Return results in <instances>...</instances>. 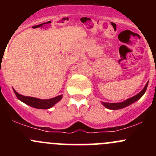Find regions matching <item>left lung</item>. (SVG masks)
Listing matches in <instances>:
<instances>
[{
  "label": "left lung",
  "instance_id": "8db88e82",
  "mask_svg": "<svg viewBox=\"0 0 156 156\" xmlns=\"http://www.w3.org/2000/svg\"><path fill=\"white\" fill-rule=\"evenodd\" d=\"M148 86V83L146 84L145 87L143 89V90L141 92H140L139 94H136V96L134 97H131L130 99H127V100L125 101L122 102V103H103V105L105 106L106 108H108V109H113V110H115V109H120V108H125L126 106H129V105L132 104L133 103H134L135 101H136L137 100H139L141 97L144 94V93L146 92V88H147Z\"/></svg>",
  "mask_w": 156,
  "mask_h": 156
}]
</instances>
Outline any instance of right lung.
<instances>
[{
	"label": "right lung",
	"instance_id": "obj_1",
	"mask_svg": "<svg viewBox=\"0 0 156 156\" xmlns=\"http://www.w3.org/2000/svg\"><path fill=\"white\" fill-rule=\"evenodd\" d=\"M14 93H15L16 96L17 98L22 102H23L26 104L29 105V106L34 107L36 108H41V109H48V108H51L52 106H54L57 102L62 99V95H59L58 97H54V98L49 99V100H41V99L34 98V97H25V96L21 95V94H18L15 90L13 89Z\"/></svg>",
	"mask_w": 156,
	"mask_h": 156
}]
</instances>
